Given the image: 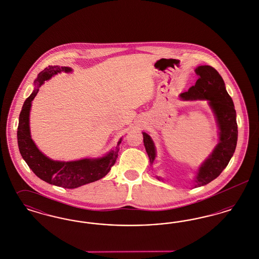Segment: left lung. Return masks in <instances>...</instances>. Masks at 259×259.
I'll return each instance as SVG.
<instances>
[{
  "label": "left lung",
  "instance_id": "8db88e82",
  "mask_svg": "<svg viewBox=\"0 0 259 259\" xmlns=\"http://www.w3.org/2000/svg\"><path fill=\"white\" fill-rule=\"evenodd\" d=\"M195 73L198 77L195 85L190 87L188 91L181 93L180 98L184 101H208L209 108L214 114L220 136L219 144L198 168L194 179V187H199L217 179L228 165L237 146L238 126L234 104L226 91L222 75L208 65L198 66ZM143 136L149 162L152 164L156 157L154 142L148 133L143 132ZM156 178L162 181L160 177L156 176Z\"/></svg>",
  "mask_w": 259,
  "mask_h": 259
}]
</instances>
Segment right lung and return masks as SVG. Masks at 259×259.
<instances>
[{"label": "right lung", "instance_id": "add662e5", "mask_svg": "<svg viewBox=\"0 0 259 259\" xmlns=\"http://www.w3.org/2000/svg\"><path fill=\"white\" fill-rule=\"evenodd\" d=\"M62 72L71 73L73 70L70 67L49 66L37 74L34 82L35 88L32 94L25 100L19 114L17 143L22 158L40 180L50 185L64 188H76L96 182L111 171V167L117 158L122 137L119 139L116 147L98 158H83L74 161L52 160L37 148L30 132V111L32 102L45 81Z\"/></svg>", "mask_w": 259, "mask_h": 259}]
</instances>
